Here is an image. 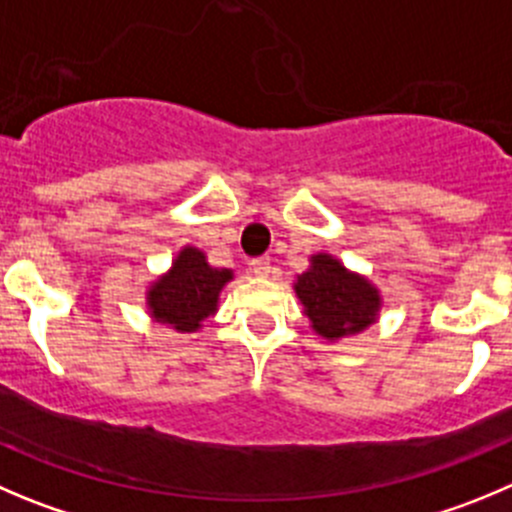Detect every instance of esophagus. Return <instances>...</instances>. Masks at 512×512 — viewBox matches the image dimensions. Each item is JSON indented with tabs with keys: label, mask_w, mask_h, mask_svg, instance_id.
Returning <instances> with one entry per match:
<instances>
[{
	"label": "esophagus",
	"mask_w": 512,
	"mask_h": 512,
	"mask_svg": "<svg viewBox=\"0 0 512 512\" xmlns=\"http://www.w3.org/2000/svg\"><path fill=\"white\" fill-rule=\"evenodd\" d=\"M251 271L256 276H269V271H271L269 256H259V259H251Z\"/></svg>",
	"instance_id": "obj_1"
}]
</instances>
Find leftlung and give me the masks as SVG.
<instances>
[{"label": "left lung", "mask_w": 512, "mask_h": 512, "mask_svg": "<svg viewBox=\"0 0 512 512\" xmlns=\"http://www.w3.org/2000/svg\"><path fill=\"white\" fill-rule=\"evenodd\" d=\"M294 289L314 332L324 339L357 334L377 319V289L367 279L344 269L329 253L311 256V269L296 279Z\"/></svg>", "instance_id": "1"}]
</instances>
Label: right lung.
Returning a JSON list of instances; mask_svg holds the SVG:
<instances>
[{"instance_id": "1", "label": "right lung", "mask_w": 512, "mask_h": 512, "mask_svg": "<svg viewBox=\"0 0 512 512\" xmlns=\"http://www.w3.org/2000/svg\"><path fill=\"white\" fill-rule=\"evenodd\" d=\"M228 269H213L198 248H183L173 269L155 281L148 291L150 314L175 332H196L198 326L216 314L218 294L231 281Z\"/></svg>"}]
</instances>
